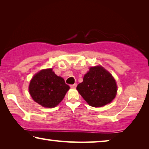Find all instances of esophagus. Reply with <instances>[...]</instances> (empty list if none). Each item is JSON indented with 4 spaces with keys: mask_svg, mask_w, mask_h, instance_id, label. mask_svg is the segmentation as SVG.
Here are the masks:
<instances>
[{
    "mask_svg": "<svg viewBox=\"0 0 149 149\" xmlns=\"http://www.w3.org/2000/svg\"><path fill=\"white\" fill-rule=\"evenodd\" d=\"M76 86H77V84H73V85H70V87H71L72 89H75V88L76 87Z\"/></svg>",
    "mask_w": 149,
    "mask_h": 149,
    "instance_id": "obj_1",
    "label": "esophagus"
}]
</instances>
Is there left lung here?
Masks as SVG:
<instances>
[{
  "label": "left lung",
  "instance_id": "left-lung-1",
  "mask_svg": "<svg viewBox=\"0 0 149 149\" xmlns=\"http://www.w3.org/2000/svg\"><path fill=\"white\" fill-rule=\"evenodd\" d=\"M76 89L93 107H101L110 103L117 93L116 80L101 65L91 67Z\"/></svg>",
  "mask_w": 149,
  "mask_h": 149
}]
</instances>
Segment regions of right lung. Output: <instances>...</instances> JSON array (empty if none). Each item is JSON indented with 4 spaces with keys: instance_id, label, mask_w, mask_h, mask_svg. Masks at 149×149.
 <instances>
[{
    "instance_id": "add662e5",
    "label": "right lung",
    "mask_w": 149,
    "mask_h": 149,
    "mask_svg": "<svg viewBox=\"0 0 149 149\" xmlns=\"http://www.w3.org/2000/svg\"><path fill=\"white\" fill-rule=\"evenodd\" d=\"M69 85L58 76L52 68L45 69L35 74L29 85V94L35 102L45 108H54L64 99Z\"/></svg>"
}]
</instances>
